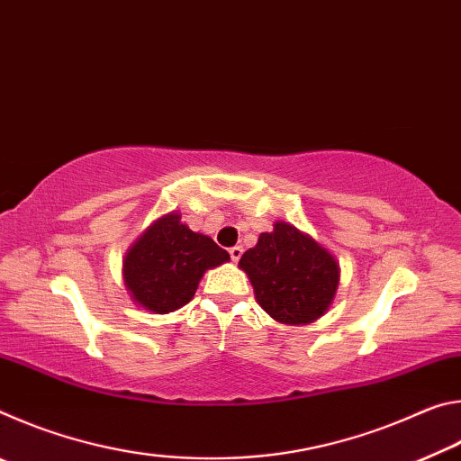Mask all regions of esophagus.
Wrapping results in <instances>:
<instances>
[{
	"instance_id": "esophagus-1",
	"label": "esophagus",
	"mask_w": 461,
	"mask_h": 461,
	"mask_svg": "<svg viewBox=\"0 0 461 461\" xmlns=\"http://www.w3.org/2000/svg\"><path fill=\"white\" fill-rule=\"evenodd\" d=\"M241 254H244V249H241V246H233V248H230V256H231V260H233V262H238V260L241 258Z\"/></svg>"
}]
</instances>
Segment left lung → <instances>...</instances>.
Wrapping results in <instances>:
<instances>
[{"instance_id":"left-lung-1","label":"left lung","mask_w":461,"mask_h":461,"mask_svg":"<svg viewBox=\"0 0 461 461\" xmlns=\"http://www.w3.org/2000/svg\"><path fill=\"white\" fill-rule=\"evenodd\" d=\"M258 305L285 325H307L327 313L339 285V267L323 246L276 221L240 258Z\"/></svg>"}]
</instances>
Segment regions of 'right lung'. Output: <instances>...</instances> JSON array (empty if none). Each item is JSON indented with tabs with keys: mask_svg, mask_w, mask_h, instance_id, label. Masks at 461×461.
<instances>
[{
	"mask_svg": "<svg viewBox=\"0 0 461 461\" xmlns=\"http://www.w3.org/2000/svg\"><path fill=\"white\" fill-rule=\"evenodd\" d=\"M228 260L223 248L186 228L173 212L156 220L131 244L123 258V283L140 307L165 315L193 299L205 270Z\"/></svg>",
	"mask_w": 461,
	"mask_h": 461,
	"instance_id": "right-lung-1",
	"label": "right lung"
}]
</instances>
